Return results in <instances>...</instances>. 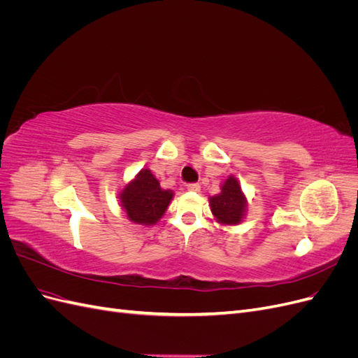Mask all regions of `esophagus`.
<instances>
[{
    "label": "esophagus",
    "mask_w": 358,
    "mask_h": 358,
    "mask_svg": "<svg viewBox=\"0 0 358 358\" xmlns=\"http://www.w3.org/2000/svg\"><path fill=\"white\" fill-rule=\"evenodd\" d=\"M187 189L191 191V192H199L200 191V185H199V183H188Z\"/></svg>",
    "instance_id": "esophagus-1"
}]
</instances>
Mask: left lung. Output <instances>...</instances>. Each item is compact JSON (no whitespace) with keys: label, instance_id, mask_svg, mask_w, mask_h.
I'll use <instances>...</instances> for the list:
<instances>
[{"label":"left lung","instance_id":"obj_1","mask_svg":"<svg viewBox=\"0 0 358 358\" xmlns=\"http://www.w3.org/2000/svg\"><path fill=\"white\" fill-rule=\"evenodd\" d=\"M210 212L221 225H239L248 212V199L242 191L241 182L230 175L221 183V192L209 197Z\"/></svg>","mask_w":358,"mask_h":358}]
</instances>
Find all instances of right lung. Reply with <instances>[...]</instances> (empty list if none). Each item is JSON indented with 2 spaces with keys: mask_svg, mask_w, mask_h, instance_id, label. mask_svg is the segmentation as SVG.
Listing matches in <instances>:
<instances>
[{
  "mask_svg": "<svg viewBox=\"0 0 358 358\" xmlns=\"http://www.w3.org/2000/svg\"><path fill=\"white\" fill-rule=\"evenodd\" d=\"M175 192L161 188L159 180L149 169H142L125 183L117 200L127 218L138 225L150 227L164 216Z\"/></svg>",
  "mask_w": 358,
  "mask_h": 358,
  "instance_id": "1",
  "label": "right lung"
}]
</instances>
